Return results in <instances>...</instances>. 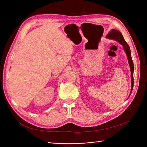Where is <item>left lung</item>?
Masks as SVG:
<instances>
[{"instance_id": "left-lung-1", "label": "left lung", "mask_w": 147, "mask_h": 147, "mask_svg": "<svg viewBox=\"0 0 147 147\" xmlns=\"http://www.w3.org/2000/svg\"><path fill=\"white\" fill-rule=\"evenodd\" d=\"M107 37L111 39H113L115 40L118 41L119 43H121V45L123 46L124 50L125 51L127 57L128 59L129 64L130 65V69L131 71V79H132V86H131V92L133 89V86H134V76H133V74H134V64H133V61L131 57V50H130V48L129 47L128 44L126 43V42L124 40V39L123 38V35L121 33L119 32V30H115V29H112L109 34L107 35Z\"/></svg>"}]
</instances>
